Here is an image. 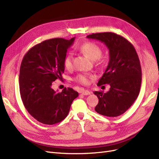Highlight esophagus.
Returning a JSON list of instances; mask_svg holds the SVG:
<instances>
[{"label":"esophagus","mask_w":159,"mask_h":159,"mask_svg":"<svg viewBox=\"0 0 159 159\" xmlns=\"http://www.w3.org/2000/svg\"><path fill=\"white\" fill-rule=\"evenodd\" d=\"M80 93H81L82 95H90L91 93V91H89V90H85V89H81L80 91Z\"/></svg>","instance_id":"obj_1"}]
</instances>
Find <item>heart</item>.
I'll return each mask as SVG.
<instances>
[{
  "label": "heart",
  "instance_id": "obj_1",
  "mask_svg": "<svg viewBox=\"0 0 159 159\" xmlns=\"http://www.w3.org/2000/svg\"><path fill=\"white\" fill-rule=\"evenodd\" d=\"M78 50L83 53L86 56L91 60L95 61L100 58L102 55V48L95 43L92 42H86L83 43L78 47ZM63 64L64 68L70 70L72 69V56L70 54H66L63 60ZM95 76L93 74H79L75 78V81L81 84L88 85L89 84L90 80L94 79Z\"/></svg>",
  "mask_w": 159,
  "mask_h": 159
}]
</instances>
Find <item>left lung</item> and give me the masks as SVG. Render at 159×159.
Here are the masks:
<instances>
[{
  "label": "left lung",
  "instance_id": "8db88e82",
  "mask_svg": "<svg viewBox=\"0 0 159 159\" xmlns=\"http://www.w3.org/2000/svg\"><path fill=\"white\" fill-rule=\"evenodd\" d=\"M102 42L107 47L109 64L98 85L109 84L107 93L94 91L99 103L95 111L107 117H117L131 106L140 91L142 73L137 52L127 39L113 32L88 35Z\"/></svg>",
  "mask_w": 159,
  "mask_h": 159
}]
</instances>
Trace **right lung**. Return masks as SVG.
<instances>
[{"label": "right lung", "instance_id": "obj_1", "mask_svg": "<svg viewBox=\"0 0 159 159\" xmlns=\"http://www.w3.org/2000/svg\"><path fill=\"white\" fill-rule=\"evenodd\" d=\"M75 38L43 41L24 56L19 75V88L25 108L38 121L46 125L61 122L70 111L78 93L72 88L54 91L52 83L62 78L63 60Z\"/></svg>", "mask_w": 159, "mask_h": 159}]
</instances>
